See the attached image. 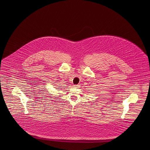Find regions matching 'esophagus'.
Wrapping results in <instances>:
<instances>
[{
  "label": "esophagus",
  "mask_w": 150,
  "mask_h": 150,
  "mask_svg": "<svg viewBox=\"0 0 150 150\" xmlns=\"http://www.w3.org/2000/svg\"><path fill=\"white\" fill-rule=\"evenodd\" d=\"M74 88H80V85H79V84H77V85H74Z\"/></svg>",
  "instance_id": "esophagus-1"
}]
</instances>
